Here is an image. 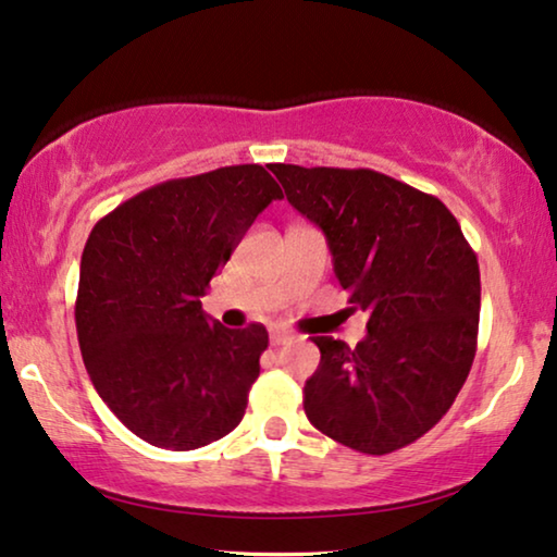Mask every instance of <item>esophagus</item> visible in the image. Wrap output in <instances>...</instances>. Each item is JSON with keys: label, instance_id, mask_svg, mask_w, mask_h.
I'll return each instance as SVG.
<instances>
[{"label": "esophagus", "instance_id": "34e87169", "mask_svg": "<svg viewBox=\"0 0 557 557\" xmlns=\"http://www.w3.org/2000/svg\"><path fill=\"white\" fill-rule=\"evenodd\" d=\"M295 338V333H289V331H272L270 333V343L275 348H280V346H285V343H289Z\"/></svg>", "mask_w": 557, "mask_h": 557}]
</instances>
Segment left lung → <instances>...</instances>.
Wrapping results in <instances>:
<instances>
[{
	"mask_svg": "<svg viewBox=\"0 0 557 557\" xmlns=\"http://www.w3.org/2000/svg\"><path fill=\"white\" fill-rule=\"evenodd\" d=\"M287 201L323 230L341 287L368 312L356 348L312 335L310 424L363 454L424 436L465 386L480 327V264L432 194L371 169L270 163Z\"/></svg>",
	"mask_w": 557,
	"mask_h": 557,
	"instance_id": "1",
	"label": "left lung"
}]
</instances>
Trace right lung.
<instances>
[{"instance_id":"obj_1","label":"right lung","mask_w":557,"mask_h":557,"mask_svg":"<svg viewBox=\"0 0 557 557\" xmlns=\"http://www.w3.org/2000/svg\"><path fill=\"white\" fill-rule=\"evenodd\" d=\"M275 199V178L242 163L151 186L92 226L77 341L100 398L144 442L199 449L245 417L268 331H230L201 310V297Z\"/></svg>"}]
</instances>
